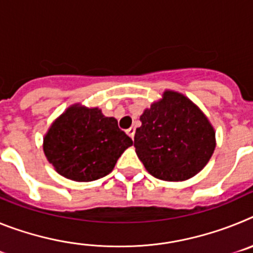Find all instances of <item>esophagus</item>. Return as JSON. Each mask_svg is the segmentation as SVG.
I'll return each instance as SVG.
<instances>
[{
    "mask_svg": "<svg viewBox=\"0 0 253 253\" xmlns=\"http://www.w3.org/2000/svg\"><path fill=\"white\" fill-rule=\"evenodd\" d=\"M126 134H128L129 137H130L131 139H133L134 134H135V128H129L128 130H126Z\"/></svg>",
    "mask_w": 253,
    "mask_h": 253,
    "instance_id": "34e87169",
    "label": "esophagus"
}]
</instances>
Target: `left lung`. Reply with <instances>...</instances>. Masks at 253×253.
Returning a JSON list of instances; mask_svg holds the SVG:
<instances>
[{
  "label": "left lung",
  "mask_w": 253,
  "mask_h": 253,
  "mask_svg": "<svg viewBox=\"0 0 253 253\" xmlns=\"http://www.w3.org/2000/svg\"><path fill=\"white\" fill-rule=\"evenodd\" d=\"M134 147L147 171L165 181H184L209 162L215 133L207 116L187 97L173 91L163 93L140 116Z\"/></svg>",
  "instance_id": "left-lung-1"
}]
</instances>
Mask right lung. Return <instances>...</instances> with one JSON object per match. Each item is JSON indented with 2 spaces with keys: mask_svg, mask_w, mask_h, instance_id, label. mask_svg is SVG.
Returning <instances> with one entry per match:
<instances>
[{
  "mask_svg": "<svg viewBox=\"0 0 253 253\" xmlns=\"http://www.w3.org/2000/svg\"><path fill=\"white\" fill-rule=\"evenodd\" d=\"M133 140L115 118L80 105L58 118L44 138V153L58 173L80 182L101 178L113 171Z\"/></svg>",
  "mask_w": 253,
  "mask_h": 253,
  "instance_id": "1",
  "label": "right lung"
}]
</instances>
